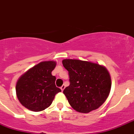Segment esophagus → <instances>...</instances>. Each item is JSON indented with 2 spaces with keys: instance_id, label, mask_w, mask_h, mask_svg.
<instances>
[{
  "instance_id": "esophagus-1",
  "label": "esophagus",
  "mask_w": 134,
  "mask_h": 134,
  "mask_svg": "<svg viewBox=\"0 0 134 134\" xmlns=\"http://www.w3.org/2000/svg\"><path fill=\"white\" fill-rule=\"evenodd\" d=\"M65 84H63V86H62L61 87H60V89H61L62 91H63V90L65 89Z\"/></svg>"
}]
</instances>
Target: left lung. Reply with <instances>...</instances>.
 I'll return each mask as SVG.
<instances>
[{"label":"left lung","instance_id":"8db88e82","mask_svg":"<svg viewBox=\"0 0 134 134\" xmlns=\"http://www.w3.org/2000/svg\"><path fill=\"white\" fill-rule=\"evenodd\" d=\"M63 65L68 71L69 86L63 93L76 111L88 113L100 107L108 97L111 79L105 67L91 62L65 59Z\"/></svg>","mask_w":134,"mask_h":134}]
</instances>
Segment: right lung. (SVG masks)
<instances>
[{"label": "right lung", "mask_w": 134, "mask_h": 134, "mask_svg": "<svg viewBox=\"0 0 134 134\" xmlns=\"http://www.w3.org/2000/svg\"><path fill=\"white\" fill-rule=\"evenodd\" d=\"M56 65L54 61L41 62L20 77L15 90L22 105L39 112L51 105L56 94L61 91L55 85L56 77L51 74Z\"/></svg>", "instance_id": "1"}]
</instances>
